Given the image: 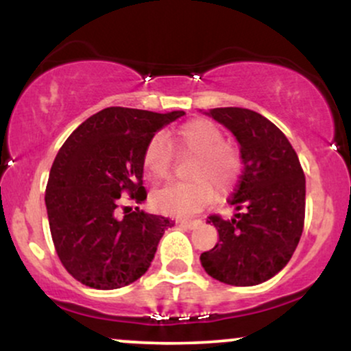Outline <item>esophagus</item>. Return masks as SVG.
Masks as SVG:
<instances>
[{"instance_id": "obj_1", "label": "esophagus", "mask_w": 351, "mask_h": 351, "mask_svg": "<svg viewBox=\"0 0 351 351\" xmlns=\"http://www.w3.org/2000/svg\"><path fill=\"white\" fill-rule=\"evenodd\" d=\"M180 224H183V226H186L188 229H195L201 224V219H181Z\"/></svg>"}]
</instances>
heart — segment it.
<instances>
[{
	"label": "heart",
	"mask_w": 351,
	"mask_h": 351,
	"mask_svg": "<svg viewBox=\"0 0 351 351\" xmlns=\"http://www.w3.org/2000/svg\"><path fill=\"white\" fill-rule=\"evenodd\" d=\"M181 150L195 155L184 183H170L152 193V203L158 211L171 216H191L217 196H226L236 186L241 160L236 148L224 142V134L216 123L196 119L175 132ZM143 168L153 180L170 175L171 150L163 135H155L143 152Z\"/></svg>",
	"instance_id": "obj_1"
}]
</instances>
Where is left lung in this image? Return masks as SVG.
I'll return each mask as SVG.
<instances>
[{
  "label": "left lung",
  "instance_id": "left-lung-1",
  "mask_svg": "<svg viewBox=\"0 0 351 351\" xmlns=\"http://www.w3.org/2000/svg\"><path fill=\"white\" fill-rule=\"evenodd\" d=\"M239 143L244 171L229 204L234 217H209L219 234L199 261L213 279L237 287L279 274L299 244L305 217V175L279 128L257 112L221 107L204 112Z\"/></svg>",
  "mask_w": 351,
  "mask_h": 351
}]
</instances>
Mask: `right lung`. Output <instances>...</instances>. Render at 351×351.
<instances>
[{
  "instance_id": "1",
  "label": "right lung",
  "mask_w": 351,
  "mask_h": 351,
  "mask_svg": "<svg viewBox=\"0 0 351 351\" xmlns=\"http://www.w3.org/2000/svg\"><path fill=\"white\" fill-rule=\"evenodd\" d=\"M183 115L108 107L88 117L60 147L44 199L56 252L80 284L112 291L148 271L165 229L175 223L128 206L119 216L117 204L123 193L135 203L147 199L145 147Z\"/></svg>"
}]
</instances>
